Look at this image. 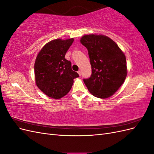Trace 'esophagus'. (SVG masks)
I'll return each instance as SVG.
<instances>
[{
  "label": "esophagus",
  "instance_id": "1",
  "mask_svg": "<svg viewBox=\"0 0 154 154\" xmlns=\"http://www.w3.org/2000/svg\"><path fill=\"white\" fill-rule=\"evenodd\" d=\"M78 74H79V76H81V74H82L81 71H78Z\"/></svg>",
  "mask_w": 154,
  "mask_h": 154
}]
</instances>
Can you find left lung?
<instances>
[{"label": "left lung", "instance_id": "8db88e82", "mask_svg": "<svg viewBox=\"0 0 154 154\" xmlns=\"http://www.w3.org/2000/svg\"><path fill=\"white\" fill-rule=\"evenodd\" d=\"M80 43L88 50L92 68L91 77L83 80L87 89L99 98L112 96L127 75L124 53L114 40L103 35H84Z\"/></svg>", "mask_w": 154, "mask_h": 154}]
</instances>
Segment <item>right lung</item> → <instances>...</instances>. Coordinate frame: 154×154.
<instances>
[{"label":"right lung","mask_w":154,"mask_h":154,"mask_svg":"<svg viewBox=\"0 0 154 154\" xmlns=\"http://www.w3.org/2000/svg\"><path fill=\"white\" fill-rule=\"evenodd\" d=\"M74 38L55 39L49 42L37 54L35 63L36 85L45 95L58 100L71 89L74 79L79 76L73 71L71 62L65 58Z\"/></svg>","instance_id":"obj_1"}]
</instances>
